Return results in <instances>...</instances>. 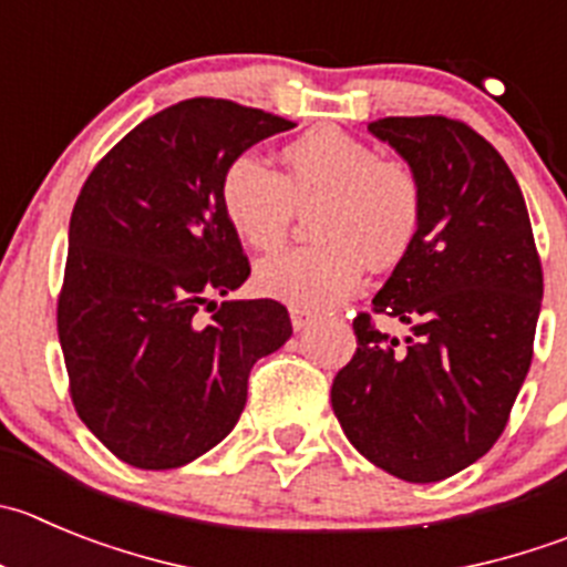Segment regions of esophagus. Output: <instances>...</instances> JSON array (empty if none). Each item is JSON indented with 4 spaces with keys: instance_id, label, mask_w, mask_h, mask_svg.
Returning a JSON list of instances; mask_svg holds the SVG:
<instances>
[{
    "instance_id": "esophagus-1",
    "label": "esophagus",
    "mask_w": 567,
    "mask_h": 567,
    "mask_svg": "<svg viewBox=\"0 0 567 567\" xmlns=\"http://www.w3.org/2000/svg\"><path fill=\"white\" fill-rule=\"evenodd\" d=\"M290 324H293V330H308L310 324H313V313H308V310H290Z\"/></svg>"
}]
</instances>
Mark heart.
Listing matches in <instances>:
<instances>
[{"instance_id":"obj_1","label":"heart","mask_w":567,"mask_h":567,"mask_svg":"<svg viewBox=\"0 0 567 567\" xmlns=\"http://www.w3.org/2000/svg\"><path fill=\"white\" fill-rule=\"evenodd\" d=\"M282 158L279 173L257 153H237L220 176V209L257 251L282 246L296 212H310V235L319 240L262 259L257 285L290 308L319 313L355 293L363 257L383 268L409 251L425 195L409 162L380 156L330 125L288 142Z\"/></svg>"}]
</instances>
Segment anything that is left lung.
<instances>
[{
    "instance_id": "1",
    "label": "left lung",
    "mask_w": 567,
    "mask_h": 567,
    "mask_svg": "<svg viewBox=\"0 0 567 567\" xmlns=\"http://www.w3.org/2000/svg\"><path fill=\"white\" fill-rule=\"evenodd\" d=\"M425 195L414 243L372 312L412 327L396 342L358 313V349L332 411L358 451L411 484L451 478L498 442L534 355L543 262L526 200L495 147L451 116H383Z\"/></svg>"
}]
</instances>
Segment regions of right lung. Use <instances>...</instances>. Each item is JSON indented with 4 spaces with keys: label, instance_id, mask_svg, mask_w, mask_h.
<instances>
[{
    "label": "right lung",
    "instance_id": "1",
    "mask_svg": "<svg viewBox=\"0 0 567 567\" xmlns=\"http://www.w3.org/2000/svg\"><path fill=\"white\" fill-rule=\"evenodd\" d=\"M293 125L235 100H182L116 142L78 195L58 293L69 396L131 467L212 451L240 420L254 363L293 332L274 299L212 301L251 274L220 209L224 167Z\"/></svg>",
    "mask_w": 567,
    "mask_h": 567
}]
</instances>
